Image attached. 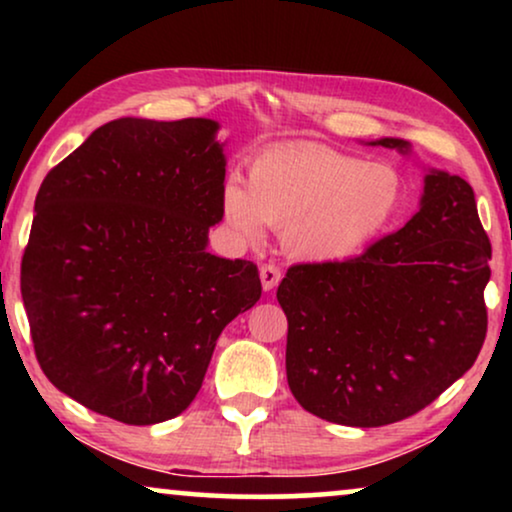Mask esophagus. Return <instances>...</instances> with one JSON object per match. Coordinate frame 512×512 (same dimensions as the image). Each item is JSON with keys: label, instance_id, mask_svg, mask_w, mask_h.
<instances>
[{"label": "esophagus", "instance_id": "esophagus-1", "mask_svg": "<svg viewBox=\"0 0 512 512\" xmlns=\"http://www.w3.org/2000/svg\"><path fill=\"white\" fill-rule=\"evenodd\" d=\"M279 279H282V270H279L277 265H272V263L261 265V284H263V291H272V289H275V286L279 284Z\"/></svg>", "mask_w": 512, "mask_h": 512}]
</instances>
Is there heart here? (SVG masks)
Returning <instances> with one entry per match:
<instances>
[{
    "label": "heart",
    "mask_w": 512,
    "mask_h": 512,
    "mask_svg": "<svg viewBox=\"0 0 512 512\" xmlns=\"http://www.w3.org/2000/svg\"><path fill=\"white\" fill-rule=\"evenodd\" d=\"M405 193L396 165L298 142L258 153L247 186L230 179L223 188V214L247 240H261L268 223L282 230L284 249L293 258L342 263L394 226Z\"/></svg>",
    "instance_id": "obj_1"
}]
</instances>
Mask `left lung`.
I'll return each mask as SVG.
<instances>
[{"label":"left lung","mask_w":512,"mask_h":512,"mask_svg":"<svg viewBox=\"0 0 512 512\" xmlns=\"http://www.w3.org/2000/svg\"><path fill=\"white\" fill-rule=\"evenodd\" d=\"M370 144L410 149L391 137ZM489 261L473 188L431 170L401 230L349 261L286 272L277 300L291 394L312 415L361 429L424 410L478 359Z\"/></svg>","instance_id":"left-lung-1"}]
</instances>
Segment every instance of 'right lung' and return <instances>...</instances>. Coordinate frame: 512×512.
I'll use <instances>...</instances> for the list:
<instances>
[{
  "mask_svg": "<svg viewBox=\"0 0 512 512\" xmlns=\"http://www.w3.org/2000/svg\"><path fill=\"white\" fill-rule=\"evenodd\" d=\"M209 118H118L53 167L34 200L20 293L44 375L132 426L184 412L216 340L261 298L251 261L207 251L226 156Z\"/></svg>",
  "mask_w": 512,
  "mask_h": 512,
  "instance_id": "right-lung-1",
  "label": "right lung"
}]
</instances>
